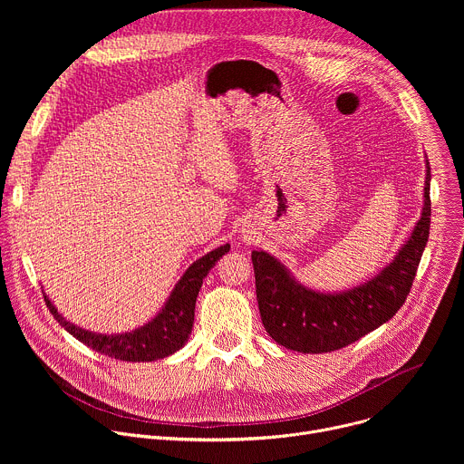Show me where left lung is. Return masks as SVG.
Returning <instances> with one entry per match:
<instances>
[{
    "instance_id": "1",
    "label": "left lung",
    "mask_w": 464,
    "mask_h": 464,
    "mask_svg": "<svg viewBox=\"0 0 464 464\" xmlns=\"http://www.w3.org/2000/svg\"><path fill=\"white\" fill-rule=\"evenodd\" d=\"M430 181L431 169L426 158L419 222L385 266L353 288L340 292L308 288L272 253L251 251L260 319L276 343L303 354L338 351L372 333L401 310L430 237Z\"/></svg>"
}]
</instances>
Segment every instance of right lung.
Here are the masks:
<instances>
[{
    "label": "right lung",
    "instance_id": "1",
    "mask_svg": "<svg viewBox=\"0 0 464 464\" xmlns=\"http://www.w3.org/2000/svg\"><path fill=\"white\" fill-rule=\"evenodd\" d=\"M229 249L231 246L224 244L194 260L172 288L161 310L149 323L130 330V333L102 334L95 333V330H86L65 319L51 303L49 295L45 292L42 294L54 319L68 330L73 338H77L81 343L93 349L95 353L122 362L163 360L179 351L187 343L194 323V304L198 292H200L202 283L211 272V268Z\"/></svg>",
    "mask_w": 464,
    "mask_h": 464
}]
</instances>
